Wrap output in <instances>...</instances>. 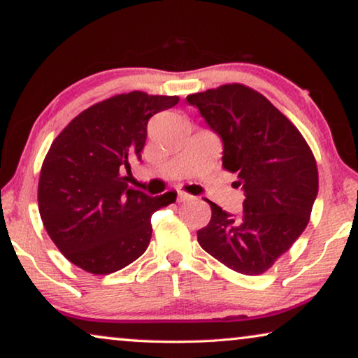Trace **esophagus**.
<instances>
[{"label":"esophagus","instance_id":"1","mask_svg":"<svg viewBox=\"0 0 358 358\" xmlns=\"http://www.w3.org/2000/svg\"><path fill=\"white\" fill-rule=\"evenodd\" d=\"M178 199L180 201H191V199H193V196H191V194H188V193H185V191H178Z\"/></svg>","mask_w":358,"mask_h":358}]
</instances>
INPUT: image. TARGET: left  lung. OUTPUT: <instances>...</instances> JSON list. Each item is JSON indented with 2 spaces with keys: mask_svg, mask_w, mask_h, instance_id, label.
I'll return each mask as SVG.
<instances>
[{
  "mask_svg": "<svg viewBox=\"0 0 358 358\" xmlns=\"http://www.w3.org/2000/svg\"><path fill=\"white\" fill-rule=\"evenodd\" d=\"M186 101L223 141V169L236 173L241 215L212 209L201 248L243 275H262L306 230L318 193L317 161L301 131L264 94L228 83Z\"/></svg>",
  "mask_w": 358,
  "mask_h": 358,
  "instance_id": "obj_1",
  "label": "left lung"
}]
</instances>
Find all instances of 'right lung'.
<instances>
[{
    "instance_id": "obj_1",
    "label": "right lung",
    "mask_w": 358,
    "mask_h": 358,
    "mask_svg": "<svg viewBox=\"0 0 358 358\" xmlns=\"http://www.w3.org/2000/svg\"><path fill=\"white\" fill-rule=\"evenodd\" d=\"M178 96L131 92L90 106L56 136L41 165L38 209L69 262L93 275L130 265L151 241V215L177 193L151 197L130 185L148 122Z\"/></svg>"
}]
</instances>
